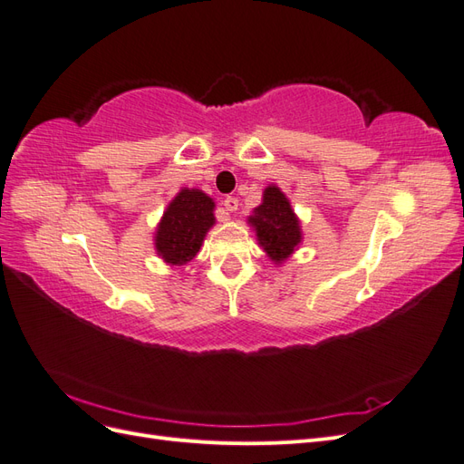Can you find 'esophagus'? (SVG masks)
<instances>
[{
	"instance_id": "obj_1",
	"label": "esophagus",
	"mask_w": 464,
	"mask_h": 464,
	"mask_svg": "<svg viewBox=\"0 0 464 464\" xmlns=\"http://www.w3.org/2000/svg\"><path fill=\"white\" fill-rule=\"evenodd\" d=\"M224 208L230 210V213H234V210L237 208V199L236 198H227V199H224Z\"/></svg>"
}]
</instances>
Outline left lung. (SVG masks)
Masks as SVG:
<instances>
[{"label":"left lung","mask_w":464,"mask_h":464,"mask_svg":"<svg viewBox=\"0 0 464 464\" xmlns=\"http://www.w3.org/2000/svg\"><path fill=\"white\" fill-rule=\"evenodd\" d=\"M251 227L257 230V240L275 263H283L302 240L300 224L286 199L276 186L263 193V203L249 217Z\"/></svg>","instance_id":"obj_1"}]
</instances>
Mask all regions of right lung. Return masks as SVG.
<instances>
[{"instance_id":"obj_1","label":"right lung","mask_w":464,"mask_h":464,"mask_svg":"<svg viewBox=\"0 0 464 464\" xmlns=\"http://www.w3.org/2000/svg\"><path fill=\"white\" fill-rule=\"evenodd\" d=\"M213 199L199 189H181L168 205L157 230V251L170 265H186L201 249L207 230L215 224Z\"/></svg>"}]
</instances>
